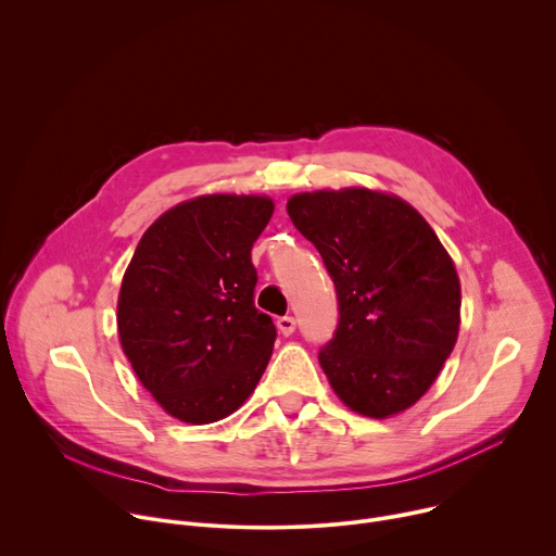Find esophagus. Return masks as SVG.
Here are the masks:
<instances>
[{
	"instance_id": "1",
	"label": "esophagus",
	"mask_w": 556,
	"mask_h": 556,
	"mask_svg": "<svg viewBox=\"0 0 556 556\" xmlns=\"http://www.w3.org/2000/svg\"><path fill=\"white\" fill-rule=\"evenodd\" d=\"M277 328L283 337H290L296 330V321L292 319V316H281V319L277 321Z\"/></svg>"
}]
</instances>
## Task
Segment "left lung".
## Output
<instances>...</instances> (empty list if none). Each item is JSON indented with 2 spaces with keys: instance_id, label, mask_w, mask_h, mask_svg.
<instances>
[{
  "instance_id": "1",
  "label": "left lung",
  "mask_w": 556,
  "mask_h": 556,
  "mask_svg": "<svg viewBox=\"0 0 556 556\" xmlns=\"http://www.w3.org/2000/svg\"><path fill=\"white\" fill-rule=\"evenodd\" d=\"M286 208L337 288L341 319L319 363L339 401L374 420L414 407L462 321L459 277L435 230L403 198L367 187L294 193Z\"/></svg>"
}]
</instances>
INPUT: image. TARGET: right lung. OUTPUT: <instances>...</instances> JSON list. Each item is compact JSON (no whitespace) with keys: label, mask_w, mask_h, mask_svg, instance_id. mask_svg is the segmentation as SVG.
Returning a JSON list of instances; mask_svg holds the SVG:
<instances>
[{"label":"right lung","mask_w":556,"mask_h":556,"mask_svg":"<svg viewBox=\"0 0 556 556\" xmlns=\"http://www.w3.org/2000/svg\"><path fill=\"white\" fill-rule=\"evenodd\" d=\"M273 211L268 195L185 200L144 230L123 275L121 348L180 422L208 425L240 409L270 361L277 330L253 303L251 249Z\"/></svg>","instance_id":"1"}]
</instances>
